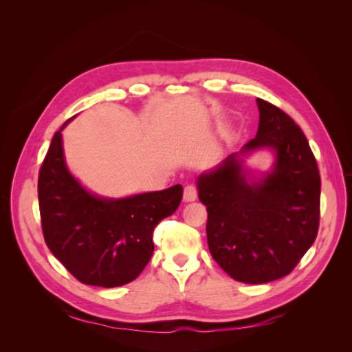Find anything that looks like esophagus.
Here are the masks:
<instances>
[{
  "label": "esophagus",
  "mask_w": 352,
  "mask_h": 352,
  "mask_svg": "<svg viewBox=\"0 0 352 352\" xmlns=\"http://www.w3.org/2000/svg\"><path fill=\"white\" fill-rule=\"evenodd\" d=\"M197 197H198V190L194 185L185 186V189H184V201L185 202H192L197 199Z\"/></svg>",
  "instance_id": "obj_1"
}]
</instances>
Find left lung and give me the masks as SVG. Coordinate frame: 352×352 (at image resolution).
Returning <instances> with one entry per match:
<instances>
[{"instance_id":"1","label":"left lung","mask_w":352,"mask_h":352,"mask_svg":"<svg viewBox=\"0 0 352 352\" xmlns=\"http://www.w3.org/2000/svg\"><path fill=\"white\" fill-rule=\"evenodd\" d=\"M260 123L241 154L272 148L273 172L251 182L238 154L198 177L207 207L212 258L230 278L267 283L289 274L316 241L320 221V173L301 127L276 105L257 98Z\"/></svg>"}]
</instances>
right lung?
Listing matches in <instances>:
<instances>
[{"instance_id": "right-lung-1", "label": "right lung", "mask_w": 352, "mask_h": 352, "mask_svg": "<svg viewBox=\"0 0 352 352\" xmlns=\"http://www.w3.org/2000/svg\"><path fill=\"white\" fill-rule=\"evenodd\" d=\"M63 127L52 138L38 177L45 243L85 285L116 287L129 283L150 261L154 229L177 210L184 188L175 185L122 199L95 197L69 173Z\"/></svg>"}]
</instances>
